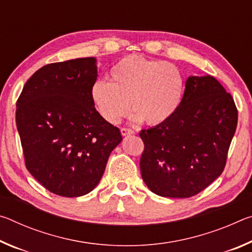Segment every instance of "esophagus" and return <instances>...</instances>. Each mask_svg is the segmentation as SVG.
Returning a JSON list of instances; mask_svg holds the SVG:
<instances>
[{"label":"esophagus","instance_id":"esophagus-1","mask_svg":"<svg viewBox=\"0 0 252 252\" xmlns=\"http://www.w3.org/2000/svg\"><path fill=\"white\" fill-rule=\"evenodd\" d=\"M134 131L130 129V127H121V134L122 135H130V134H133Z\"/></svg>","mask_w":252,"mask_h":252}]
</instances>
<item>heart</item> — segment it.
Instances as JSON below:
<instances>
[{
  "label": "heart",
  "instance_id": "obj_1",
  "mask_svg": "<svg viewBox=\"0 0 252 252\" xmlns=\"http://www.w3.org/2000/svg\"><path fill=\"white\" fill-rule=\"evenodd\" d=\"M109 78L110 82L96 81L92 85L91 100L97 113L112 125L130 108L133 120L161 125L177 112L185 93V80L176 65L142 55L121 59Z\"/></svg>",
  "mask_w": 252,
  "mask_h": 252
}]
</instances>
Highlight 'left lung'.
<instances>
[{"label": "left lung", "instance_id": "obj_1", "mask_svg": "<svg viewBox=\"0 0 252 252\" xmlns=\"http://www.w3.org/2000/svg\"><path fill=\"white\" fill-rule=\"evenodd\" d=\"M238 111L230 93L211 75L189 76L177 112L141 130L143 181L153 193L190 198L222 173L237 129Z\"/></svg>", "mask_w": 252, "mask_h": 252}]
</instances>
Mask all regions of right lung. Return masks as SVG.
Returning <instances> with one entry per match:
<instances>
[{
  "label": "right lung",
  "instance_id": "1",
  "mask_svg": "<svg viewBox=\"0 0 252 252\" xmlns=\"http://www.w3.org/2000/svg\"><path fill=\"white\" fill-rule=\"evenodd\" d=\"M96 59L51 63L37 70L16 102L15 120L29 172L61 197H81L103 176L122 141L117 126L94 108Z\"/></svg>",
  "mask_w": 252,
  "mask_h": 252
}]
</instances>
